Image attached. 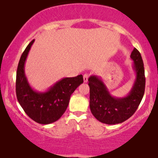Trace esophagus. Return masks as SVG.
Instances as JSON below:
<instances>
[{"instance_id": "1", "label": "esophagus", "mask_w": 158, "mask_h": 158, "mask_svg": "<svg viewBox=\"0 0 158 158\" xmlns=\"http://www.w3.org/2000/svg\"><path fill=\"white\" fill-rule=\"evenodd\" d=\"M88 79H89V74L85 73L84 74V82L86 83L88 81Z\"/></svg>"}]
</instances>
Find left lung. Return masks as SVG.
Listing matches in <instances>:
<instances>
[{"mask_svg":"<svg viewBox=\"0 0 158 158\" xmlns=\"http://www.w3.org/2000/svg\"><path fill=\"white\" fill-rule=\"evenodd\" d=\"M136 78L130 93L125 97L112 96L102 80L96 75L89 79L90 109L99 121L108 125L121 123L130 118L137 110L145 91V74L142 58L135 48L130 55Z\"/></svg>","mask_w":158,"mask_h":158,"instance_id":"left-lung-1","label":"left lung"}]
</instances>
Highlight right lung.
<instances>
[{
  "mask_svg": "<svg viewBox=\"0 0 158 158\" xmlns=\"http://www.w3.org/2000/svg\"><path fill=\"white\" fill-rule=\"evenodd\" d=\"M35 40L26 47L18 64L16 94L21 107L32 120L40 124H50L58 121L68 108L70 96L84 79L81 74L60 79L45 92L32 89L26 78L25 62Z\"/></svg>",
  "mask_w": 158,
  "mask_h": 158,
  "instance_id": "right-lung-1",
  "label": "right lung"
}]
</instances>
